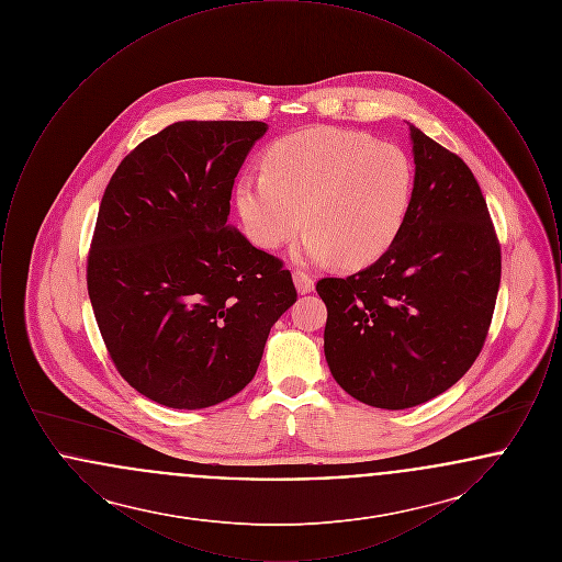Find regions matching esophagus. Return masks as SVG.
I'll return each mask as SVG.
<instances>
[{"label": "esophagus", "instance_id": "obj_1", "mask_svg": "<svg viewBox=\"0 0 562 562\" xmlns=\"http://www.w3.org/2000/svg\"><path fill=\"white\" fill-rule=\"evenodd\" d=\"M294 286L301 294L312 293L314 291V280L312 276H307L305 271H294L293 273Z\"/></svg>", "mask_w": 562, "mask_h": 562}]
</instances>
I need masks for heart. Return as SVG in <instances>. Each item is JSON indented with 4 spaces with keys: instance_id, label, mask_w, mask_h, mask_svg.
Masks as SVG:
<instances>
[{
    "instance_id": "1",
    "label": "heart",
    "mask_w": 562,
    "mask_h": 562,
    "mask_svg": "<svg viewBox=\"0 0 562 562\" xmlns=\"http://www.w3.org/2000/svg\"><path fill=\"white\" fill-rule=\"evenodd\" d=\"M411 193L413 164L398 145L310 128L273 143L261 175H241L236 211L259 248L282 246L305 223L294 250L301 261L362 268L396 240Z\"/></svg>"
}]
</instances>
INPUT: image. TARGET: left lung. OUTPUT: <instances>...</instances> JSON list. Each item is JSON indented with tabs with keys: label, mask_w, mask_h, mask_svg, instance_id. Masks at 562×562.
<instances>
[{
	"label": "left lung",
	"mask_w": 562,
	"mask_h": 562,
	"mask_svg": "<svg viewBox=\"0 0 562 562\" xmlns=\"http://www.w3.org/2000/svg\"><path fill=\"white\" fill-rule=\"evenodd\" d=\"M415 181L394 244L348 278H322L324 356L335 381L401 411L454 385L481 353L502 250L468 164L408 124Z\"/></svg>",
	"instance_id": "left-lung-1"
}]
</instances>
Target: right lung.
<instances>
[{"label":"right lung","mask_w":562,"mask_h":562,"mask_svg":"<svg viewBox=\"0 0 562 562\" xmlns=\"http://www.w3.org/2000/svg\"><path fill=\"white\" fill-rule=\"evenodd\" d=\"M266 133L263 122H175L109 181L88 294L115 369L149 401L193 411L236 396L296 301L291 271L227 223Z\"/></svg>","instance_id":"right-lung-1"}]
</instances>
